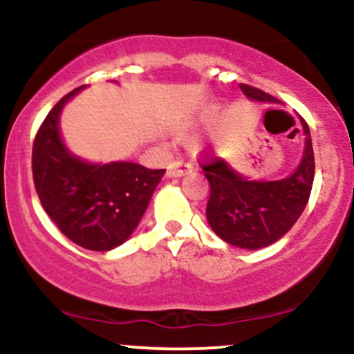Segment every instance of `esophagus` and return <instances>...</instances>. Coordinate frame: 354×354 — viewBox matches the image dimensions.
Returning a JSON list of instances; mask_svg holds the SVG:
<instances>
[{"mask_svg":"<svg viewBox=\"0 0 354 354\" xmlns=\"http://www.w3.org/2000/svg\"><path fill=\"white\" fill-rule=\"evenodd\" d=\"M191 169H193V165L188 163V161L178 160L168 166V171H166V174H168V178H180L183 174L191 171Z\"/></svg>","mask_w":354,"mask_h":354,"instance_id":"obj_1","label":"esophagus"}]
</instances>
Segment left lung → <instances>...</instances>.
Masks as SVG:
<instances>
[{"label": "left lung", "instance_id": "1", "mask_svg": "<svg viewBox=\"0 0 354 354\" xmlns=\"http://www.w3.org/2000/svg\"><path fill=\"white\" fill-rule=\"evenodd\" d=\"M239 88L256 103H281L258 88L248 84H239ZM299 121L306 136L303 156L298 168L283 180H250L223 158L201 163L211 188L206 218L223 241L245 250L266 248L281 239L301 216L311 194L315 154L310 128L303 118Z\"/></svg>", "mask_w": 354, "mask_h": 354}]
</instances>
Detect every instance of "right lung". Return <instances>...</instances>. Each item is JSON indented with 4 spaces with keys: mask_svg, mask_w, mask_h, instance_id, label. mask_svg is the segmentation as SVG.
I'll return each mask as SVG.
<instances>
[{
    "mask_svg": "<svg viewBox=\"0 0 354 354\" xmlns=\"http://www.w3.org/2000/svg\"><path fill=\"white\" fill-rule=\"evenodd\" d=\"M84 86L48 113L33 143V180L44 211L61 233L91 251L115 250L135 233L166 169L131 161L89 163L64 145L59 116Z\"/></svg>",
    "mask_w": 354,
    "mask_h": 354,
    "instance_id": "right-lung-1",
    "label": "right lung"
}]
</instances>
